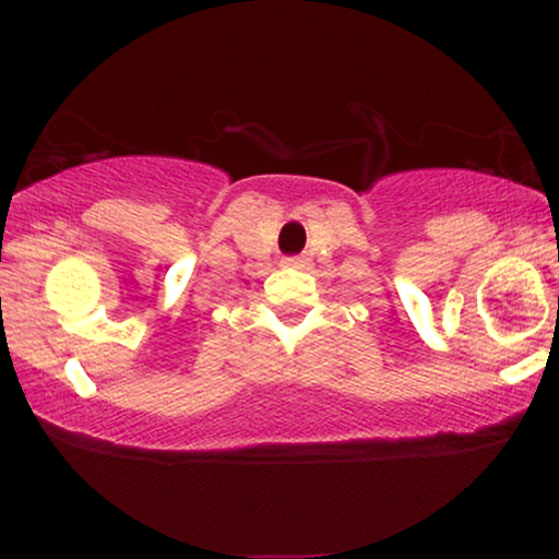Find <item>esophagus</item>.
<instances>
[{"label":"esophagus","mask_w":559,"mask_h":559,"mask_svg":"<svg viewBox=\"0 0 559 559\" xmlns=\"http://www.w3.org/2000/svg\"><path fill=\"white\" fill-rule=\"evenodd\" d=\"M281 265H284V267H305L307 258H305V254H292V258L281 260Z\"/></svg>","instance_id":"1"}]
</instances>
